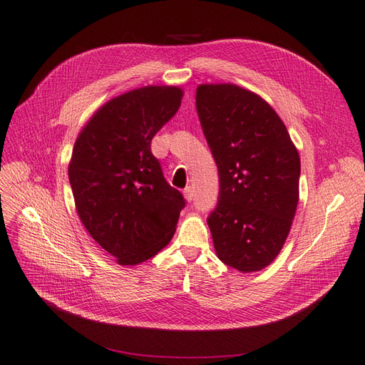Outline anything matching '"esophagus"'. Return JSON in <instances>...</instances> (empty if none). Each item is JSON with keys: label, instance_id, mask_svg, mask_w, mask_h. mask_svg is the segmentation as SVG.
<instances>
[{"label": "esophagus", "instance_id": "esophagus-1", "mask_svg": "<svg viewBox=\"0 0 365 365\" xmlns=\"http://www.w3.org/2000/svg\"><path fill=\"white\" fill-rule=\"evenodd\" d=\"M182 193H184V199L187 200V202H192V200H193V188L185 187Z\"/></svg>", "mask_w": 365, "mask_h": 365}]
</instances>
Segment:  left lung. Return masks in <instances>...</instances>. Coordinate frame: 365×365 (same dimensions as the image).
Listing matches in <instances>:
<instances>
[{"label": "left lung", "instance_id": "obj_1", "mask_svg": "<svg viewBox=\"0 0 365 365\" xmlns=\"http://www.w3.org/2000/svg\"><path fill=\"white\" fill-rule=\"evenodd\" d=\"M196 110L219 170L217 207L207 219L216 254L243 273L262 270L296 215L297 149L276 111L243 87L200 84Z\"/></svg>", "mask_w": 365, "mask_h": 365}]
</instances>
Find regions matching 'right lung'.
<instances>
[{
    "mask_svg": "<svg viewBox=\"0 0 365 365\" xmlns=\"http://www.w3.org/2000/svg\"><path fill=\"white\" fill-rule=\"evenodd\" d=\"M182 91L146 86L110 99L77 137L68 168L78 216L122 266L157 255L185 200L163 177L150 140L178 111Z\"/></svg>",
    "mask_w": 365,
    "mask_h": 365,
    "instance_id": "right-lung-1",
    "label": "right lung"
}]
</instances>
